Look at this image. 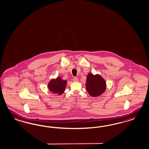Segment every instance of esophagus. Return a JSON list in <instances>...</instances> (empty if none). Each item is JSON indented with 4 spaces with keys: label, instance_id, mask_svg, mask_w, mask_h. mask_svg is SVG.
I'll list each match as a JSON object with an SVG mask.
<instances>
[{
    "label": "esophagus",
    "instance_id": "obj_1",
    "mask_svg": "<svg viewBox=\"0 0 149 149\" xmlns=\"http://www.w3.org/2000/svg\"><path fill=\"white\" fill-rule=\"evenodd\" d=\"M73 81H74V82H77V81H79V79L77 77H74V78H73Z\"/></svg>",
    "mask_w": 149,
    "mask_h": 149
}]
</instances>
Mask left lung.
I'll list each match as a JSON object with an SVG mask.
<instances>
[{"instance_id":"1","label":"left lung","mask_w":149,"mask_h":149,"mask_svg":"<svg viewBox=\"0 0 149 149\" xmlns=\"http://www.w3.org/2000/svg\"><path fill=\"white\" fill-rule=\"evenodd\" d=\"M86 90L89 95L96 97L101 95L106 89V82L99 74L93 75L90 72L87 75L86 80Z\"/></svg>"}]
</instances>
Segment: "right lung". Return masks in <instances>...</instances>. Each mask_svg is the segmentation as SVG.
I'll return each instance as SVG.
<instances>
[{
  "mask_svg": "<svg viewBox=\"0 0 149 149\" xmlns=\"http://www.w3.org/2000/svg\"><path fill=\"white\" fill-rule=\"evenodd\" d=\"M67 80H63L61 77L52 79L48 83V88L50 92L61 95L65 91Z\"/></svg>",
  "mask_w": 149,
  "mask_h": 149,
  "instance_id": "add662e5",
  "label": "right lung"
}]
</instances>
